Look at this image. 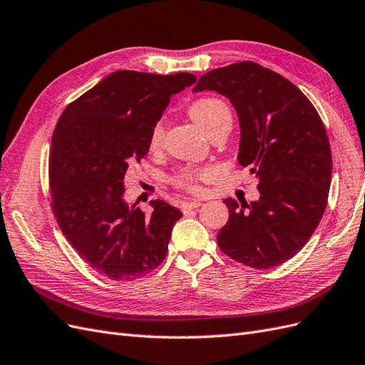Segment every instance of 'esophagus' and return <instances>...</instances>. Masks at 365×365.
<instances>
[{"label": "esophagus", "instance_id": "34e87169", "mask_svg": "<svg viewBox=\"0 0 365 365\" xmlns=\"http://www.w3.org/2000/svg\"><path fill=\"white\" fill-rule=\"evenodd\" d=\"M201 205H202V202H201L200 200H193V201H185V202H182L181 208H182L184 213H187V212H190V210L197 208V207H201Z\"/></svg>", "mask_w": 365, "mask_h": 365}]
</instances>
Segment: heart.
<instances>
[{
  "label": "heart",
  "instance_id": "b5f03b06",
  "mask_svg": "<svg viewBox=\"0 0 365 365\" xmlns=\"http://www.w3.org/2000/svg\"><path fill=\"white\" fill-rule=\"evenodd\" d=\"M190 117L205 132H210L215 126L222 123V121H225V120L231 121V111H230L228 105L224 101H220V98L205 97V98H200V101H196L190 106ZM163 135H164L163 123H157L155 126H153V129L150 132V138H149V145L152 149L160 148L161 141H163ZM202 175H204V172L185 169L175 176L173 182H175V185L181 187V189L196 190V181L200 180Z\"/></svg>",
  "mask_w": 365,
  "mask_h": 365
}]
</instances>
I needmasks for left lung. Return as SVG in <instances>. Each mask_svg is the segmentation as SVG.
<instances>
[{"label": "left lung", "mask_w": 365, "mask_h": 365, "mask_svg": "<svg viewBox=\"0 0 365 365\" xmlns=\"http://www.w3.org/2000/svg\"><path fill=\"white\" fill-rule=\"evenodd\" d=\"M201 91L235 106L237 160L259 180L257 201L224 200L230 217L217 245L247 267H279L307 244L327 205L332 153L323 121L294 83L250 61L205 73L193 88Z\"/></svg>", "instance_id": "1"}]
</instances>
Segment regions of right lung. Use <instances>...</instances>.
Wrapping results in <instances>:
<instances>
[{"label":"right lung","instance_id":"1","mask_svg":"<svg viewBox=\"0 0 365 365\" xmlns=\"http://www.w3.org/2000/svg\"><path fill=\"white\" fill-rule=\"evenodd\" d=\"M195 82L190 73L118 70L65 108L53 132V213L77 254L108 279H140L168 254L182 213L157 200L148 217L125 201L123 180L129 164L149 152L150 132L170 97Z\"/></svg>","mask_w":365,"mask_h":365}]
</instances>
